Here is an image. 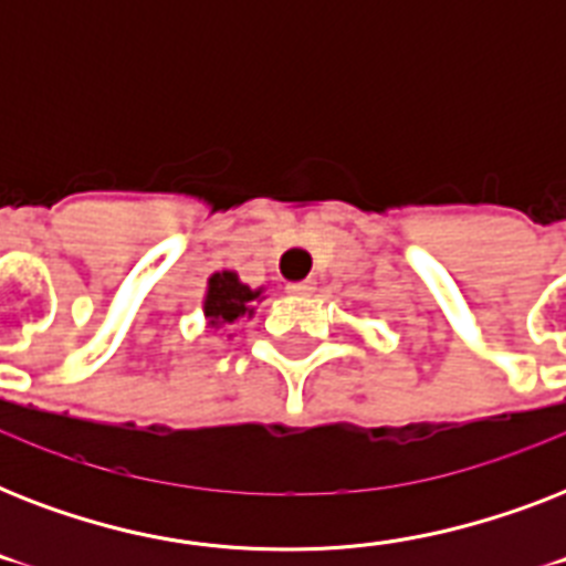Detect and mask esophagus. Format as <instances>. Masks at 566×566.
Masks as SVG:
<instances>
[{
  "label": "esophagus",
  "mask_w": 566,
  "mask_h": 566,
  "mask_svg": "<svg viewBox=\"0 0 566 566\" xmlns=\"http://www.w3.org/2000/svg\"><path fill=\"white\" fill-rule=\"evenodd\" d=\"M317 291V282H311V279H305V282H291L287 284V293H293V296H308V293Z\"/></svg>",
  "instance_id": "obj_1"
}]
</instances>
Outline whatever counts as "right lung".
Returning <instances> with one entry per match:
<instances>
[{
    "instance_id": "obj_1",
    "label": "right lung",
    "mask_w": 566,
    "mask_h": 566,
    "mask_svg": "<svg viewBox=\"0 0 566 566\" xmlns=\"http://www.w3.org/2000/svg\"><path fill=\"white\" fill-rule=\"evenodd\" d=\"M264 300V287L252 291L249 284L238 279V273L222 270L208 279V291H205L202 311L208 326L211 328H229L240 317H252L255 314V302Z\"/></svg>"
}]
</instances>
